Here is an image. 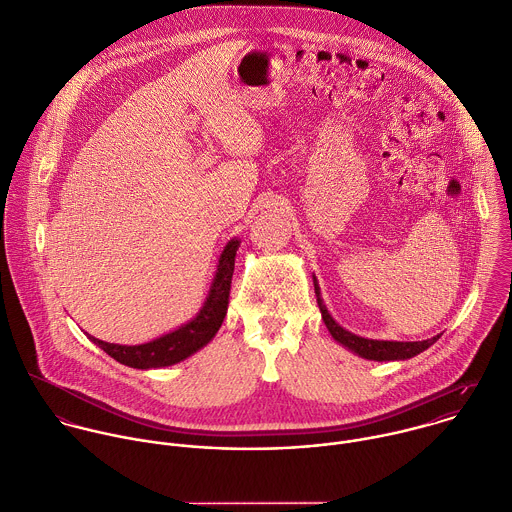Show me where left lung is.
<instances>
[{
  "mask_svg": "<svg viewBox=\"0 0 512 512\" xmlns=\"http://www.w3.org/2000/svg\"><path fill=\"white\" fill-rule=\"evenodd\" d=\"M314 292H316V300H318V306H320V312H322V320L326 324V328L330 330L332 338L338 340L342 346H346L348 350L356 352L358 356L362 358H368V360H406V358H412L416 354H420L422 350H426L428 346H432L438 336H432L428 340H420V342H388V340H368V338H362V336H356L348 330H344L342 326H338L334 322V318L328 314L322 298H320V288L318 284L314 282Z\"/></svg>",
  "mask_w": 512,
  "mask_h": 512,
  "instance_id": "obj_1",
  "label": "left lung"
}]
</instances>
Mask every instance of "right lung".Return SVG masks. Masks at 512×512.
I'll list each match as a JSON object with an SVG mask.
<instances>
[{"label":"right lung","instance_id":"1","mask_svg":"<svg viewBox=\"0 0 512 512\" xmlns=\"http://www.w3.org/2000/svg\"><path fill=\"white\" fill-rule=\"evenodd\" d=\"M240 242L230 240L224 248L218 270L210 288V294L200 310V314L190 320L188 324L180 326L178 330L160 336L152 342L138 344V346H122V344H110L104 340H98L90 336L94 344H98L106 354H110L120 364L132 366V368H160V366H172L202 346H206L218 328L224 322V316L228 312V298H230V286H232V274H234V258Z\"/></svg>","mask_w":512,"mask_h":512}]
</instances>
